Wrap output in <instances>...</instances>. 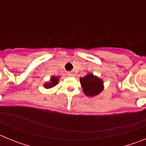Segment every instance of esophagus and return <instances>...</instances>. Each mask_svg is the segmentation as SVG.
I'll return each mask as SVG.
<instances>
[{
    "label": "esophagus",
    "instance_id": "1",
    "mask_svg": "<svg viewBox=\"0 0 146 146\" xmlns=\"http://www.w3.org/2000/svg\"><path fill=\"white\" fill-rule=\"evenodd\" d=\"M67 75L69 76V77H73V76H74V74H73L72 72H67Z\"/></svg>",
    "mask_w": 146,
    "mask_h": 146
}]
</instances>
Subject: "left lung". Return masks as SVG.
Instances as JSON below:
<instances>
[{
  "label": "left lung",
  "mask_w": 146,
  "mask_h": 146,
  "mask_svg": "<svg viewBox=\"0 0 146 146\" xmlns=\"http://www.w3.org/2000/svg\"><path fill=\"white\" fill-rule=\"evenodd\" d=\"M80 83L83 91L86 96H96L103 90V82L99 77L93 74H88L83 77H80Z\"/></svg>",
  "instance_id": "left-lung-1"
}]
</instances>
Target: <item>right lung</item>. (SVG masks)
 <instances>
[{"mask_svg": "<svg viewBox=\"0 0 146 146\" xmlns=\"http://www.w3.org/2000/svg\"><path fill=\"white\" fill-rule=\"evenodd\" d=\"M58 83V77H52L51 80H50V82H47L44 84V87L47 88H52L53 86H55Z\"/></svg>", "mask_w": 146, "mask_h": 146, "instance_id": "add662e5", "label": "right lung"}]
</instances>
